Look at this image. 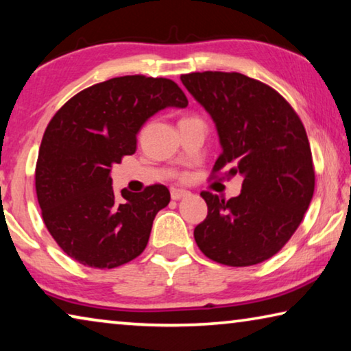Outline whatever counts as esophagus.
<instances>
[{
  "label": "esophagus",
  "instance_id": "1",
  "mask_svg": "<svg viewBox=\"0 0 351 351\" xmlns=\"http://www.w3.org/2000/svg\"><path fill=\"white\" fill-rule=\"evenodd\" d=\"M188 194H190V193H188L186 190H179V188H172V190H171L172 201H179V199L188 196Z\"/></svg>",
  "mask_w": 351,
  "mask_h": 351
}]
</instances>
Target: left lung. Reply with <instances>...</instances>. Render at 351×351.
<instances>
[{
    "mask_svg": "<svg viewBox=\"0 0 351 351\" xmlns=\"http://www.w3.org/2000/svg\"><path fill=\"white\" fill-rule=\"evenodd\" d=\"M217 125L223 152L212 176L243 177L241 193L226 201L210 191L207 218L194 229L204 254L229 267L273 257L295 234L309 207L315 171L304 125L284 97L237 72L180 77Z\"/></svg>",
    "mask_w": 351,
    "mask_h": 351,
    "instance_id": "8db88e82",
    "label": "left lung"
}]
</instances>
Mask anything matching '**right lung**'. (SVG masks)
<instances>
[{
    "label": "right lung",
    "instance_id": "1",
    "mask_svg": "<svg viewBox=\"0 0 351 351\" xmlns=\"http://www.w3.org/2000/svg\"><path fill=\"white\" fill-rule=\"evenodd\" d=\"M186 105L172 80L127 75L83 89L51 117L37 157L36 193L48 232L69 257L104 269L145 250L169 190L155 183L116 194L110 172L136 152V134L150 116Z\"/></svg>",
    "mask_w": 351,
    "mask_h": 351
}]
</instances>
